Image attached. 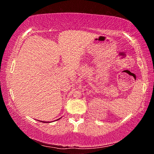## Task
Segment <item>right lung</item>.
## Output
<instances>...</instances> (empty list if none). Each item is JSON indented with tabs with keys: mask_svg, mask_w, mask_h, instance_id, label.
<instances>
[{
	"mask_svg": "<svg viewBox=\"0 0 154 154\" xmlns=\"http://www.w3.org/2000/svg\"><path fill=\"white\" fill-rule=\"evenodd\" d=\"M60 118H59V119H57V120H58V119H60ZM43 122V121H42V122Z\"/></svg>",
	"mask_w": 154,
	"mask_h": 154,
	"instance_id": "right-lung-1",
	"label": "right lung"
}]
</instances>
